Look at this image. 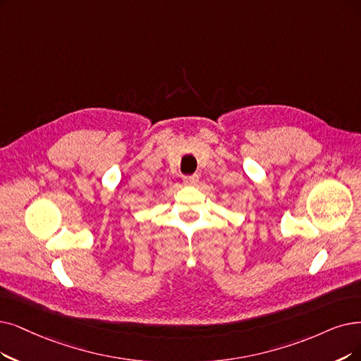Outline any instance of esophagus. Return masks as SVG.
Returning a JSON list of instances; mask_svg holds the SVG:
<instances>
[{"label":"esophagus","mask_w":361,"mask_h":361,"mask_svg":"<svg viewBox=\"0 0 361 361\" xmlns=\"http://www.w3.org/2000/svg\"><path fill=\"white\" fill-rule=\"evenodd\" d=\"M183 183L188 185V186H195L198 183V176L192 175V176H185L183 178Z\"/></svg>","instance_id":"34e87169"}]
</instances>
